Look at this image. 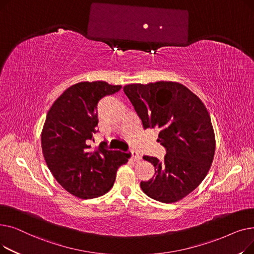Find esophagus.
I'll return each mask as SVG.
<instances>
[{
	"label": "esophagus",
	"instance_id": "obj_1",
	"mask_svg": "<svg viewBox=\"0 0 254 254\" xmlns=\"http://www.w3.org/2000/svg\"><path fill=\"white\" fill-rule=\"evenodd\" d=\"M130 158H131L134 162H139L140 159H141V156H140L139 154H137V153H131Z\"/></svg>",
	"mask_w": 254,
	"mask_h": 254
}]
</instances>
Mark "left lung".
I'll use <instances>...</instances> for the list:
<instances>
[{
  "instance_id": "1",
  "label": "left lung",
  "mask_w": 254,
  "mask_h": 254,
  "mask_svg": "<svg viewBox=\"0 0 254 254\" xmlns=\"http://www.w3.org/2000/svg\"><path fill=\"white\" fill-rule=\"evenodd\" d=\"M124 91L142 120L143 128L158 130L165 146L164 161L145 155L155 168L154 176L142 181V190L162 203H176L193 191L207 176L216 141L204 103L179 82L132 83Z\"/></svg>"
}]
</instances>
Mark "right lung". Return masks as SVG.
Returning <instances> with one entry per match:
<instances>
[{
	"label": "right lung",
	"instance_id": "1",
	"mask_svg": "<svg viewBox=\"0 0 254 254\" xmlns=\"http://www.w3.org/2000/svg\"><path fill=\"white\" fill-rule=\"evenodd\" d=\"M120 88L105 81L76 83L62 93L47 113L41 132L46 165L63 188L77 197L108 192L118 168L127 163V153L103 147L91 150L87 144L98 125V102Z\"/></svg>",
	"mask_w": 254,
	"mask_h": 254
}]
</instances>
